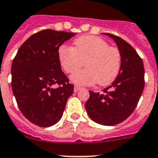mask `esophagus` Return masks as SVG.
Returning a JSON list of instances; mask_svg holds the SVG:
<instances>
[{"label":"esophagus","mask_w":158,"mask_h":158,"mask_svg":"<svg viewBox=\"0 0 158 158\" xmlns=\"http://www.w3.org/2000/svg\"><path fill=\"white\" fill-rule=\"evenodd\" d=\"M81 89L80 87H78V86H75V87H74V92H78L79 90Z\"/></svg>","instance_id":"obj_1"}]
</instances>
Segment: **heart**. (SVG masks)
Returning <instances> with one entry per match:
<instances>
[{"label":"heart","instance_id":"heart-1","mask_svg":"<svg viewBox=\"0 0 158 158\" xmlns=\"http://www.w3.org/2000/svg\"><path fill=\"white\" fill-rule=\"evenodd\" d=\"M58 56L60 65L67 73H73L85 62L87 69L71 76V80L79 85H110L118 77L122 66L120 51L94 35L77 38L73 48L60 46Z\"/></svg>","mask_w":158,"mask_h":158}]
</instances>
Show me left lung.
<instances>
[{
    "instance_id": "obj_1",
    "label": "left lung",
    "mask_w": 158,
    "mask_h": 158,
    "mask_svg": "<svg viewBox=\"0 0 158 158\" xmlns=\"http://www.w3.org/2000/svg\"><path fill=\"white\" fill-rule=\"evenodd\" d=\"M102 34L117 44L122 56L121 70L112 84L104 89V94L89 90L85 108L96 123L114 126L126 120L138 105L145 86V70L142 60L130 44L117 35Z\"/></svg>"
}]
</instances>
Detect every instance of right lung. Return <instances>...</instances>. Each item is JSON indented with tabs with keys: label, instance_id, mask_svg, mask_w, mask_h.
<instances>
[{
	"label": "right lung",
	"instance_id": "1",
	"mask_svg": "<svg viewBox=\"0 0 158 158\" xmlns=\"http://www.w3.org/2000/svg\"><path fill=\"white\" fill-rule=\"evenodd\" d=\"M75 33L45 29L31 35L13 60L12 89L26 118L49 127L62 118L74 86L62 71L58 51Z\"/></svg>",
	"mask_w": 158,
	"mask_h": 158
}]
</instances>
